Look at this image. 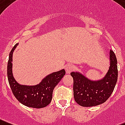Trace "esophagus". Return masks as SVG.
<instances>
[{"label":"esophagus","mask_w":125,"mask_h":125,"mask_svg":"<svg viewBox=\"0 0 125 125\" xmlns=\"http://www.w3.org/2000/svg\"><path fill=\"white\" fill-rule=\"evenodd\" d=\"M65 71H66V73L68 74H70L73 70V65L72 64H68V65L65 66Z\"/></svg>","instance_id":"1"}]
</instances>
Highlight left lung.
Masks as SVG:
<instances>
[{
  "instance_id": "left-lung-1",
  "label": "left lung",
  "mask_w": 125,
  "mask_h": 125,
  "mask_svg": "<svg viewBox=\"0 0 125 125\" xmlns=\"http://www.w3.org/2000/svg\"><path fill=\"white\" fill-rule=\"evenodd\" d=\"M110 66L102 80L92 81L78 72H72L73 78V96L80 106L90 107L106 102L114 90L118 79L117 60L114 52L110 50Z\"/></svg>"
}]
</instances>
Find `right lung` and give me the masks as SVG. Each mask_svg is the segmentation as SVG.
Returning a JSON list of instances; mask_svg holds the SVG:
<instances>
[{
	"instance_id": "right-lung-1",
	"label": "right lung",
	"mask_w": 125,
	"mask_h": 125,
	"mask_svg": "<svg viewBox=\"0 0 125 125\" xmlns=\"http://www.w3.org/2000/svg\"><path fill=\"white\" fill-rule=\"evenodd\" d=\"M17 43L14 45L9 53L7 64V77L13 95L19 102L29 107L41 108L51 102L53 90L65 75V70L52 73L34 86L21 85L15 81L12 75V54Z\"/></svg>"
}]
</instances>
